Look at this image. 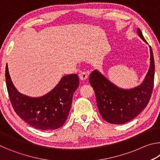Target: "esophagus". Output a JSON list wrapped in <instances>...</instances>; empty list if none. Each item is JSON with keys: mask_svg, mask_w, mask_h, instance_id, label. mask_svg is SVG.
Here are the masks:
<instances>
[{"mask_svg": "<svg viewBox=\"0 0 160 160\" xmlns=\"http://www.w3.org/2000/svg\"><path fill=\"white\" fill-rule=\"evenodd\" d=\"M79 77L81 80H86L88 78V73L86 72H81L79 74Z\"/></svg>", "mask_w": 160, "mask_h": 160, "instance_id": "obj_1", "label": "esophagus"}]
</instances>
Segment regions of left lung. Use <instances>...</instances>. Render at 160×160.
Wrapping results in <instances>:
<instances>
[{
    "label": "left lung",
    "mask_w": 160,
    "mask_h": 160,
    "mask_svg": "<svg viewBox=\"0 0 160 160\" xmlns=\"http://www.w3.org/2000/svg\"><path fill=\"white\" fill-rule=\"evenodd\" d=\"M139 37L147 43L140 29ZM150 66L141 85L130 90L118 88L107 79L98 70H94L90 76V83L95 92L99 113L108 123L123 124L139 114L147 107L152 92L155 76V61L151 47Z\"/></svg>",
    "instance_id": "8db88e82"
}]
</instances>
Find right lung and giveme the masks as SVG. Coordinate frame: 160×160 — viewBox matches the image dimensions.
Segmentation results:
<instances>
[{
	"mask_svg": "<svg viewBox=\"0 0 160 160\" xmlns=\"http://www.w3.org/2000/svg\"><path fill=\"white\" fill-rule=\"evenodd\" d=\"M5 80L10 102L16 113L35 128L55 130L66 122L72 95L79 86L77 74L65 75L49 92L40 97H29L16 90L10 79L8 64Z\"/></svg>",
	"mask_w": 160,
	"mask_h": 160,
	"instance_id": "obj_1",
	"label": "right lung"
}]
</instances>
